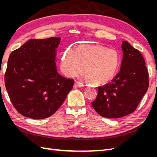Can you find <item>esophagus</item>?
Here are the masks:
<instances>
[{"label":"esophagus","instance_id":"esophagus-1","mask_svg":"<svg viewBox=\"0 0 157 157\" xmlns=\"http://www.w3.org/2000/svg\"><path fill=\"white\" fill-rule=\"evenodd\" d=\"M74 86L75 88H80L83 86V84L82 82H80L79 81H76L74 84Z\"/></svg>","mask_w":157,"mask_h":157}]
</instances>
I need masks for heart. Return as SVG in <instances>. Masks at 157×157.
Instances as JSON below:
<instances>
[{
    "mask_svg": "<svg viewBox=\"0 0 157 157\" xmlns=\"http://www.w3.org/2000/svg\"><path fill=\"white\" fill-rule=\"evenodd\" d=\"M120 65L119 55L114 50H109L99 44L79 46L76 50L68 49L61 59V67L69 77L85 71L94 84H103L116 75Z\"/></svg>",
    "mask_w": 157,
    "mask_h": 157,
    "instance_id": "heart-1",
    "label": "heart"
}]
</instances>
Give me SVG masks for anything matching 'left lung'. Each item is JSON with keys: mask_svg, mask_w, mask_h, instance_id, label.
<instances>
[{"mask_svg": "<svg viewBox=\"0 0 157 157\" xmlns=\"http://www.w3.org/2000/svg\"><path fill=\"white\" fill-rule=\"evenodd\" d=\"M120 71L111 82L98 87L92 105L99 115L117 118L136 111L149 87V73L140 52L127 41L122 44Z\"/></svg>", "mask_w": 157, "mask_h": 157, "instance_id": "1", "label": "left lung"}]
</instances>
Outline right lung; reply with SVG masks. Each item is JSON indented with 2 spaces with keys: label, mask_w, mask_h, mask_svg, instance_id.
<instances>
[{
  "label": "right lung",
  "mask_w": 157,
  "mask_h": 157,
  "mask_svg": "<svg viewBox=\"0 0 157 157\" xmlns=\"http://www.w3.org/2000/svg\"><path fill=\"white\" fill-rule=\"evenodd\" d=\"M61 38L31 39L13 50L4 82L13 106L23 116L43 119L62 105L74 80L61 76L56 65Z\"/></svg>",
  "instance_id": "right-lung-1"
}]
</instances>
